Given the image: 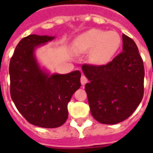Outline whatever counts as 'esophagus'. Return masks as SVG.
Segmentation results:
<instances>
[{
	"instance_id": "obj_1",
	"label": "esophagus",
	"mask_w": 153,
	"mask_h": 153,
	"mask_svg": "<svg viewBox=\"0 0 153 153\" xmlns=\"http://www.w3.org/2000/svg\"><path fill=\"white\" fill-rule=\"evenodd\" d=\"M81 84L82 85H85L87 83H88V79L86 78V76H84V75H82L81 77Z\"/></svg>"
}]
</instances>
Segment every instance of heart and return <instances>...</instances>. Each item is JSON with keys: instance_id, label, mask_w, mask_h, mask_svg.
<instances>
[{"instance_id": "1", "label": "heart", "mask_w": 153, "mask_h": 153, "mask_svg": "<svg viewBox=\"0 0 153 153\" xmlns=\"http://www.w3.org/2000/svg\"><path fill=\"white\" fill-rule=\"evenodd\" d=\"M121 38L118 33L93 28L79 35L74 40V48L77 53L92 52V60L97 65L109 62L120 49Z\"/></svg>"}]
</instances>
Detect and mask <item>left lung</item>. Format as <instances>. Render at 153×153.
<instances>
[{"label":"left lung","mask_w":153,"mask_h":153,"mask_svg":"<svg viewBox=\"0 0 153 153\" xmlns=\"http://www.w3.org/2000/svg\"><path fill=\"white\" fill-rule=\"evenodd\" d=\"M123 51L104 65H83L85 91L93 118L115 125L133 114L143 97L144 67L137 45L125 34Z\"/></svg>","instance_id":"obj_1"}]
</instances>
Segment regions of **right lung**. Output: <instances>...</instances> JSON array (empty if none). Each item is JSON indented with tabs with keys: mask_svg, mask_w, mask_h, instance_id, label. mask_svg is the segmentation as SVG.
<instances>
[{
	"mask_svg": "<svg viewBox=\"0 0 153 153\" xmlns=\"http://www.w3.org/2000/svg\"><path fill=\"white\" fill-rule=\"evenodd\" d=\"M54 38L36 34L24 38L9 67L10 96L16 108L30 124L42 128H56L66 121L68 102L81 86L79 70L51 74L39 65L35 51Z\"/></svg>",
	"mask_w": 153,
	"mask_h": 153,
	"instance_id": "right-lung-1",
	"label": "right lung"
}]
</instances>
